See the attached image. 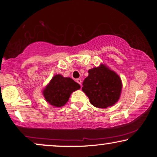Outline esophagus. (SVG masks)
<instances>
[{
  "instance_id": "obj_1",
  "label": "esophagus",
  "mask_w": 157,
  "mask_h": 157,
  "mask_svg": "<svg viewBox=\"0 0 157 157\" xmlns=\"http://www.w3.org/2000/svg\"><path fill=\"white\" fill-rule=\"evenodd\" d=\"M76 81H77V82H78V83L81 86V84H82V80H81V79H80V78L77 79Z\"/></svg>"
}]
</instances>
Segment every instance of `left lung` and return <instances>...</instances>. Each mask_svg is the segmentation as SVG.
Listing matches in <instances>:
<instances>
[{"instance_id":"obj_1","label":"left lung","mask_w":157,"mask_h":157,"mask_svg":"<svg viewBox=\"0 0 157 157\" xmlns=\"http://www.w3.org/2000/svg\"><path fill=\"white\" fill-rule=\"evenodd\" d=\"M82 90L94 106L105 109L116 103L122 90L121 79L104 65L89 71L82 82Z\"/></svg>"}]
</instances>
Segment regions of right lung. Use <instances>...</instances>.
<instances>
[{
  "label": "right lung",
  "mask_w": 157,
  "mask_h": 157,
  "mask_svg": "<svg viewBox=\"0 0 157 157\" xmlns=\"http://www.w3.org/2000/svg\"><path fill=\"white\" fill-rule=\"evenodd\" d=\"M80 88V85L70 77L57 75L44 89V95L46 101L52 105L61 107L68 102L71 94Z\"/></svg>",
  "instance_id": "obj_1"
}]
</instances>
